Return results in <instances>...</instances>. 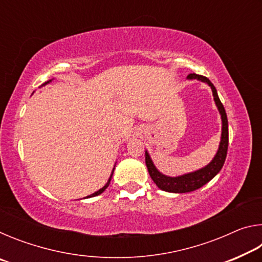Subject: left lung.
Returning a JSON list of instances; mask_svg holds the SVG:
<instances>
[{"label":"left lung","mask_w":262,"mask_h":262,"mask_svg":"<svg viewBox=\"0 0 262 262\" xmlns=\"http://www.w3.org/2000/svg\"><path fill=\"white\" fill-rule=\"evenodd\" d=\"M188 78H196L208 83L212 90V95H214V100L219 107V111L222 117V139L220 143L219 151H217L216 156L212 159L210 164H208L206 167L201 168V170L192 172V173L176 177V178H171V177H166L162 174L161 172L155 167L154 163L151 159H150L149 154L145 151V164H147L149 174L154 180V183L156 184L159 188L163 190H166V192H172V193H187L192 192L198 188L202 187L203 185H206L208 181H210L214 177L219 173L221 168L223 167L225 158H227V152H228V145H229V129H228V118L227 113H225L224 106L221 103L219 98V95H217V91L209 78H207L202 75L198 74H189Z\"/></svg>","instance_id":"8db88e82"}]
</instances>
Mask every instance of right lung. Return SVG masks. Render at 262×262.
Masks as SVG:
<instances>
[{"instance_id":"obj_1","label":"right lung","mask_w":262,"mask_h":262,"mask_svg":"<svg viewBox=\"0 0 262 262\" xmlns=\"http://www.w3.org/2000/svg\"><path fill=\"white\" fill-rule=\"evenodd\" d=\"M48 82H50V81H48ZM48 82H47V83H48ZM113 171H114V168H113ZM113 171H112V174H111V176H110V179H108V181H107V183H106V185L104 186V187H103V188H100L99 190H97V192H95L94 194L89 195V196H86V198H92V196H96V195H99V194H101V193H103V192H104V190H105L106 188H107V187H108V185H110V181H111V178H112V176H113Z\"/></svg>"}]
</instances>
